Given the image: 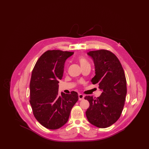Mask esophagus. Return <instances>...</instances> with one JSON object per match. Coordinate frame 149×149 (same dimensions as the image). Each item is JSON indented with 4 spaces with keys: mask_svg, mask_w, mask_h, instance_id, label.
Returning a JSON list of instances; mask_svg holds the SVG:
<instances>
[{
    "mask_svg": "<svg viewBox=\"0 0 149 149\" xmlns=\"http://www.w3.org/2000/svg\"><path fill=\"white\" fill-rule=\"evenodd\" d=\"M78 97H79V100H82L84 98V95L81 94H79Z\"/></svg>",
    "mask_w": 149,
    "mask_h": 149,
    "instance_id": "34e87169",
    "label": "esophagus"
}]
</instances>
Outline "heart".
Wrapping results in <instances>:
<instances>
[{
    "instance_id": "1",
    "label": "heart",
    "mask_w": 149,
    "mask_h": 149,
    "mask_svg": "<svg viewBox=\"0 0 149 149\" xmlns=\"http://www.w3.org/2000/svg\"><path fill=\"white\" fill-rule=\"evenodd\" d=\"M78 61H79V63L80 64L81 67V66H84V65H86L89 64L88 61L86 60V59L85 58H84V57H80L79 58V59H78Z\"/></svg>"
}]
</instances>
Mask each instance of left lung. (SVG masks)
Listing matches in <instances>:
<instances>
[{
	"label": "left lung",
	"mask_w": 149,
	"mask_h": 149,
	"mask_svg": "<svg viewBox=\"0 0 149 149\" xmlns=\"http://www.w3.org/2000/svg\"><path fill=\"white\" fill-rule=\"evenodd\" d=\"M93 60L95 75L93 84H98L102 93L99 97L86 96L89 107L85 113L88 121L97 127L107 128L120 117L127 94L126 79L117 56L109 51H92L87 53Z\"/></svg>",
	"instance_id": "1"
}]
</instances>
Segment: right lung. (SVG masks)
<instances>
[{
    "instance_id": "1",
    "label": "right lung",
    "mask_w": 149,
    "mask_h": 149,
    "mask_svg": "<svg viewBox=\"0 0 149 149\" xmlns=\"http://www.w3.org/2000/svg\"><path fill=\"white\" fill-rule=\"evenodd\" d=\"M73 52L48 50L36 62L30 81V104L36 119L45 127L56 130L68 122L78 94L58 93L64 64Z\"/></svg>"
}]
</instances>
